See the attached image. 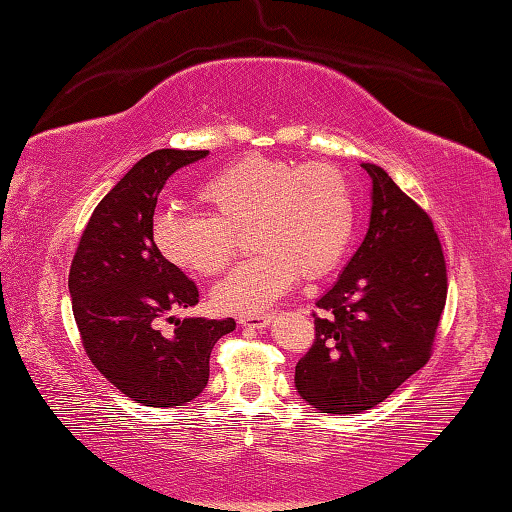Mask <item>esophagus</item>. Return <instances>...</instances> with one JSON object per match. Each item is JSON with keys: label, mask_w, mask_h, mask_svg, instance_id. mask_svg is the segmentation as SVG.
I'll return each mask as SVG.
<instances>
[{"label": "esophagus", "mask_w": 512, "mask_h": 512, "mask_svg": "<svg viewBox=\"0 0 512 512\" xmlns=\"http://www.w3.org/2000/svg\"><path fill=\"white\" fill-rule=\"evenodd\" d=\"M272 319H274V315H242V317H238V324H242L245 328L261 330V328L270 326Z\"/></svg>", "instance_id": "obj_1"}]
</instances>
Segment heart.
Returning a JSON list of instances; mask_svg holds the SVG:
<instances>
[{
    "mask_svg": "<svg viewBox=\"0 0 512 512\" xmlns=\"http://www.w3.org/2000/svg\"><path fill=\"white\" fill-rule=\"evenodd\" d=\"M200 200L211 215L164 211L152 222V238L166 261L215 276L236 256V233L249 229L258 254L213 290L222 312L267 310L301 274L317 279L333 272L353 242L355 191L335 164L247 155L206 179Z\"/></svg>",
    "mask_w": 512,
    "mask_h": 512,
    "instance_id": "1",
    "label": "heart"
}]
</instances>
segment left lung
Segmentation results:
<instances>
[{"instance_id": "8db88e82", "label": "left lung", "mask_w": 512, "mask_h": 512, "mask_svg": "<svg viewBox=\"0 0 512 512\" xmlns=\"http://www.w3.org/2000/svg\"><path fill=\"white\" fill-rule=\"evenodd\" d=\"M362 168L373 182L369 231L317 301L315 344L294 369L299 396L319 414H360L423 369L447 299L432 218L387 170Z\"/></svg>"}]
</instances>
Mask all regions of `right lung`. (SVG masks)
Returning <instances> with one entry per match:
<instances>
[{"instance_id":"1","label":"right lung","mask_w":512,"mask_h":512,"mask_svg":"<svg viewBox=\"0 0 512 512\" xmlns=\"http://www.w3.org/2000/svg\"><path fill=\"white\" fill-rule=\"evenodd\" d=\"M209 150H155L107 193L80 236L69 294L85 353L125 396L146 407H182L209 382L215 342L233 319L170 317L200 301L197 285L166 261L152 238L157 195L175 170ZM161 318L176 330L164 336Z\"/></svg>"}]
</instances>
